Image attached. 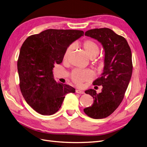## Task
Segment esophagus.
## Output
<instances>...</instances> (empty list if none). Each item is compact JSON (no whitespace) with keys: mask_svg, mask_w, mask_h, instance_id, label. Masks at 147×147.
<instances>
[{"mask_svg":"<svg viewBox=\"0 0 147 147\" xmlns=\"http://www.w3.org/2000/svg\"><path fill=\"white\" fill-rule=\"evenodd\" d=\"M75 92H76V93H78V94H84V91L79 90H77L76 91H75Z\"/></svg>","mask_w":147,"mask_h":147,"instance_id":"esophagus-1","label":"esophagus"}]
</instances>
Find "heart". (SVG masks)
<instances>
[{"label": "heart", "instance_id": "b5f03b06", "mask_svg": "<svg viewBox=\"0 0 147 147\" xmlns=\"http://www.w3.org/2000/svg\"><path fill=\"white\" fill-rule=\"evenodd\" d=\"M80 46L83 48L87 56L91 59L94 58L98 55L100 51L98 45L91 39H87L83 41L80 44ZM73 45H70L65 49L63 55V59L64 61H67L69 59L71 53L73 51ZM96 65L100 68L103 65V61L102 60L97 61L96 62ZM70 77L72 80L75 84L80 86L84 82L90 80L94 77V74L90 70L75 69L71 73Z\"/></svg>", "mask_w": 147, "mask_h": 147}]
</instances>
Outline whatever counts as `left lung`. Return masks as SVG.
I'll return each mask as SVG.
<instances>
[{
	"label": "left lung",
	"instance_id": "obj_1",
	"mask_svg": "<svg viewBox=\"0 0 147 147\" xmlns=\"http://www.w3.org/2000/svg\"><path fill=\"white\" fill-rule=\"evenodd\" d=\"M86 36L97 40L105 50L104 68L101 76L93 82V85L102 86L97 94L92 89L86 90L94 102L84 112L94 119L109 117L122 102L132 73V53L125 38L109 28L87 30Z\"/></svg>",
	"mask_w": 147,
	"mask_h": 147
}]
</instances>
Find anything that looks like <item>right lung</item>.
Wrapping results in <instances>:
<instances>
[{"label":"right lung","instance_id":"right-lung-1","mask_svg":"<svg viewBox=\"0 0 147 147\" xmlns=\"http://www.w3.org/2000/svg\"><path fill=\"white\" fill-rule=\"evenodd\" d=\"M83 35V30L50 29L30 35L22 45L17 63L20 90L38 113H55L65 96L75 92L73 87L56 82L53 68L63 62L65 49Z\"/></svg>","mask_w":147,"mask_h":147}]
</instances>
